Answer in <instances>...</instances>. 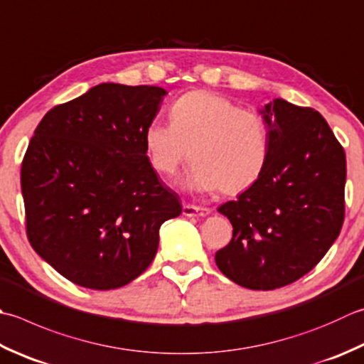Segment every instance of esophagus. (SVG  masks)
<instances>
[{
	"label": "esophagus",
	"mask_w": 364,
	"mask_h": 364,
	"mask_svg": "<svg viewBox=\"0 0 364 364\" xmlns=\"http://www.w3.org/2000/svg\"><path fill=\"white\" fill-rule=\"evenodd\" d=\"M183 215L184 216H208L210 215V208L206 206H198V205H191V203H184L183 205Z\"/></svg>",
	"instance_id": "1"
}]
</instances>
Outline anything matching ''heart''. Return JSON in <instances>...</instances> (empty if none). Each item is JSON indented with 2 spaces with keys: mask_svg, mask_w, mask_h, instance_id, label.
Returning a JSON list of instances; mask_svg holds the SVG:
<instances>
[{
  "mask_svg": "<svg viewBox=\"0 0 364 364\" xmlns=\"http://www.w3.org/2000/svg\"><path fill=\"white\" fill-rule=\"evenodd\" d=\"M172 123L145 129V149L151 167L172 176L191 158L189 184L237 196L257 183L267 166L269 135L259 112L208 91H191L170 109Z\"/></svg>",
  "mask_w": 364,
  "mask_h": 364,
  "instance_id": "1",
  "label": "heart"
}]
</instances>
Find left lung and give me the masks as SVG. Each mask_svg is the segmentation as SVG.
<instances>
[{
  "mask_svg": "<svg viewBox=\"0 0 364 364\" xmlns=\"http://www.w3.org/2000/svg\"><path fill=\"white\" fill-rule=\"evenodd\" d=\"M269 149L252 188L218 211L232 223L218 268L252 290L300 279L338 238L346 213V153L325 118L282 99L265 105Z\"/></svg>",
  "mask_w": 364,
  "mask_h": 364,
  "instance_id": "left-lung-1",
  "label": "left lung"
}]
</instances>
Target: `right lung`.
<instances>
[{"label": "right lung", "mask_w": 364, "mask_h": 364, "mask_svg": "<svg viewBox=\"0 0 364 364\" xmlns=\"http://www.w3.org/2000/svg\"><path fill=\"white\" fill-rule=\"evenodd\" d=\"M167 91L102 83L55 105L21 161L26 237L61 276L92 290L123 287L153 262L178 194L145 149Z\"/></svg>", "instance_id": "right-lung-1"}]
</instances>
